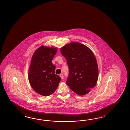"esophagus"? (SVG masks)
I'll list each match as a JSON object with an SVG mask.
<instances>
[{
  "mask_svg": "<svg viewBox=\"0 0 130 130\" xmlns=\"http://www.w3.org/2000/svg\"><path fill=\"white\" fill-rule=\"evenodd\" d=\"M60 77H61V79H63V74H60Z\"/></svg>",
  "mask_w": 130,
  "mask_h": 130,
  "instance_id": "1",
  "label": "esophagus"
}]
</instances>
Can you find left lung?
I'll use <instances>...</instances> for the list:
<instances>
[{
  "label": "left lung",
  "mask_w": 130,
  "mask_h": 130,
  "mask_svg": "<svg viewBox=\"0 0 130 130\" xmlns=\"http://www.w3.org/2000/svg\"><path fill=\"white\" fill-rule=\"evenodd\" d=\"M60 51L69 68L67 84L79 95L89 93L98 80V65L94 53L88 47L79 42L67 44Z\"/></svg>",
  "instance_id": "1"
}]
</instances>
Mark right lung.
I'll list each match as a JSON object with an SVG mask.
<instances>
[{"label": "right lung", "mask_w": 130, "mask_h": 130, "mask_svg": "<svg viewBox=\"0 0 130 130\" xmlns=\"http://www.w3.org/2000/svg\"><path fill=\"white\" fill-rule=\"evenodd\" d=\"M57 49L41 46L32 56L28 73L29 83L36 92L44 96L52 95L61 80L55 74V66L52 62Z\"/></svg>", "instance_id": "add662e5"}]
</instances>
